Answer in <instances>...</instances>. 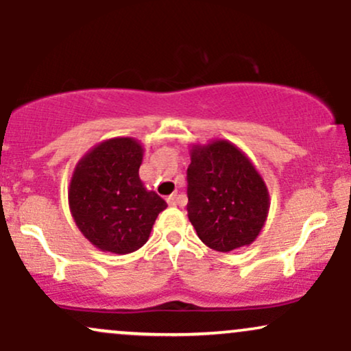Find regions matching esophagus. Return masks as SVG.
Here are the masks:
<instances>
[{
  "instance_id": "obj_1",
  "label": "esophagus",
  "mask_w": 351,
  "mask_h": 351,
  "mask_svg": "<svg viewBox=\"0 0 351 351\" xmlns=\"http://www.w3.org/2000/svg\"><path fill=\"white\" fill-rule=\"evenodd\" d=\"M178 201H180V196H178V193H173V195H170L167 198V203L170 204V206H176V204H178Z\"/></svg>"
}]
</instances>
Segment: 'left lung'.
Masks as SVG:
<instances>
[{
	"instance_id": "left-lung-1",
	"label": "left lung",
	"mask_w": 351,
	"mask_h": 351,
	"mask_svg": "<svg viewBox=\"0 0 351 351\" xmlns=\"http://www.w3.org/2000/svg\"><path fill=\"white\" fill-rule=\"evenodd\" d=\"M188 217L196 234L217 252L256 241L269 213V191L251 160L228 140L189 152Z\"/></svg>"
}]
</instances>
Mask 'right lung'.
Listing matches in <instances>:
<instances>
[{"mask_svg": "<svg viewBox=\"0 0 351 351\" xmlns=\"http://www.w3.org/2000/svg\"><path fill=\"white\" fill-rule=\"evenodd\" d=\"M143 148L119 136L95 145L75 167L69 208L84 236L100 251L130 254L150 237L165 199L148 191L138 176Z\"/></svg>", "mask_w": 351, "mask_h": 351, "instance_id": "right-lung-1", "label": "right lung"}]
</instances>
